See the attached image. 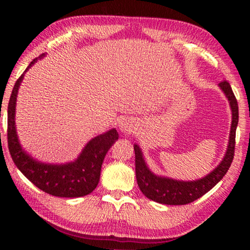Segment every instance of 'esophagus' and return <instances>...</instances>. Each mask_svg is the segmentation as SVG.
I'll use <instances>...</instances> for the list:
<instances>
[{"label": "esophagus", "instance_id": "esophagus-1", "mask_svg": "<svg viewBox=\"0 0 250 250\" xmlns=\"http://www.w3.org/2000/svg\"><path fill=\"white\" fill-rule=\"evenodd\" d=\"M119 129L124 134H130L134 132V130L137 129V125L135 122L131 119H125L124 121L120 122Z\"/></svg>", "mask_w": 250, "mask_h": 250}]
</instances>
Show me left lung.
<instances>
[{"label":"left lung","instance_id":"obj_1","mask_svg":"<svg viewBox=\"0 0 250 250\" xmlns=\"http://www.w3.org/2000/svg\"><path fill=\"white\" fill-rule=\"evenodd\" d=\"M218 87L225 95L231 110L229 139H228L227 149L221 163L202 179L193 181L175 180L172 177L158 175L154 172H152L146 162L141 147L137 143H134L137 182L141 192L147 198L166 205L188 204V203L197 200L213 188L227 173L232 159H234L236 129L237 125H238V104H237V100L229 83L223 80L218 83Z\"/></svg>","mask_w":250,"mask_h":250}]
</instances>
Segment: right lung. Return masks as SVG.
<instances>
[{"label":"right lung","instance_id":"right-lung-1","mask_svg":"<svg viewBox=\"0 0 250 250\" xmlns=\"http://www.w3.org/2000/svg\"><path fill=\"white\" fill-rule=\"evenodd\" d=\"M43 57L45 54L34 59L25 73ZM25 73L15 83L7 108V143L15 166L34 185L50 195L58 197L88 195L98 185L104 156L119 139V134L112 128L97 135L87 142L77 159L67 163H45L33 158L21 145L15 125L16 100Z\"/></svg>","mask_w":250,"mask_h":250}]
</instances>
